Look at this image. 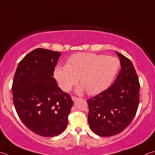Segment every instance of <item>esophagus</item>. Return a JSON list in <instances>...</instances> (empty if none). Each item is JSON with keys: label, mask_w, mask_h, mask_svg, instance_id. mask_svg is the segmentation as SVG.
Returning a JSON list of instances; mask_svg holds the SVG:
<instances>
[{"label": "esophagus", "mask_w": 155, "mask_h": 155, "mask_svg": "<svg viewBox=\"0 0 155 155\" xmlns=\"http://www.w3.org/2000/svg\"><path fill=\"white\" fill-rule=\"evenodd\" d=\"M71 98H72V100L73 102H75V101H77V100L78 99V97H75V96H73V95H72V96L71 97Z\"/></svg>", "instance_id": "obj_1"}]
</instances>
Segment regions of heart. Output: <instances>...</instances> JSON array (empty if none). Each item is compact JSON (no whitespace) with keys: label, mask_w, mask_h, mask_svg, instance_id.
Here are the masks:
<instances>
[{"label":"heart","mask_w":155,"mask_h":155,"mask_svg":"<svg viewBox=\"0 0 155 155\" xmlns=\"http://www.w3.org/2000/svg\"><path fill=\"white\" fill-rule=\"evenodd\" d=\"M118 58L91 53H78L67 59L66 65H58L53 75L59 87L68 91L78 81V91L87 90L91 95L100 94L108 88L119 72Z\"/></svg>","instance_id":"1"}]
</instances>
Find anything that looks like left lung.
Segmentation results:
<instances>
[{
	"label": "left lung",
	"mask_w": 155,
	"mask_h": 155,
	"mask_svg": "<svg viewBox=\"0 0 155 155\" xmlns=\"http://www.w3.org/2000/svg\"><path fill=\"white\" fill-rule=\"evenodd\" d=\"M120 70L112 85L87 100L88 123L98 136L109 137L120 133L131 123L138 108L140 85L131 61L116 51Z\"/></svg>",
	"instance_id": "left-lung-1"
}]
</instances>
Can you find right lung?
<instances>
[{
  "mask_svg": "<svg viewBox=\"0 0 155 155\" xmlns=\"http://www.w3.org/2000/svg\"><path fill=\"white\" fill-rule=\"evenodd\" d=\"M61 53L37 48L19 63L14 75L13 104L19 119L30 130L53 137L65 130L73 102L53 78Z\"/></svg>",
  "mask_w": 155,
  "mask_h": 155,
  "instance_id": "obj_1",
  "label": "right lung"
}]
</instances>
